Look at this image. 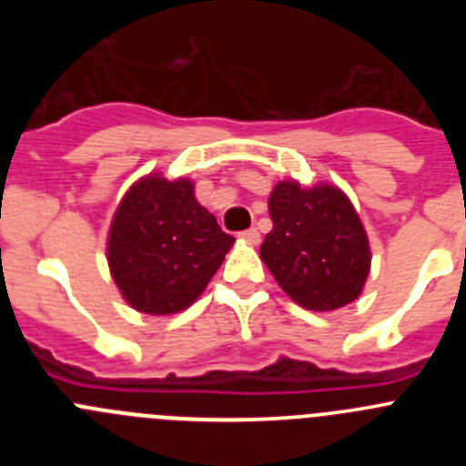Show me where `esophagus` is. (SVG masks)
I'll return each instance as SVG.
<instances>
[{
	"mask_svg": "<svg viewBox=\"0 0 466 466\" xmlns=\"http://www.w3.org/2000/svg\"><path fill=\"white\" fill-rule=\"evenodd\" d=\"M240 240L249 242V245H258V242H261V236H258L257 228H247L240 233Z\"/></svg>",
	"mask_w": 466,
	"mask_h": 466,
	"instance_id": "34e87169",
	"label": "esophagus"
}]
</instances>
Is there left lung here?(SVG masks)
<instances>
[{"label": "left lung", "instance_id": "1", "mask_svg": "<svg viewBox=\"0 0 466 466\" xmlns=\"http://www.w3.org/2000/svg\"><path fill=\"white\" fill-rule=\"evenodd\" d=\"M268 212L273 230L263 240L261 258L299 306L336 310L361 294L371 252L355 208L339 188L279 182Z\"/></svg>", "mask_w": 466, "mask_h": 466}]
</instances>
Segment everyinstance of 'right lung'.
<instances>
[{"label": "right lung", "mask_w": 466, "mask_h": 466, "mask_svg": "<svg viewBox=\"0 0 466 466\" xmlns=\"http://www.w3.org/2000/svg\"><path fill=\"white\" fill-rule=\"evenodd\" d=\"M233 242L198 205L188 179L147 177L114 214L106 258L135 310L172 315L203 294Z\"/></svg>", "instance_id": "add662e5"}]
</instances>
